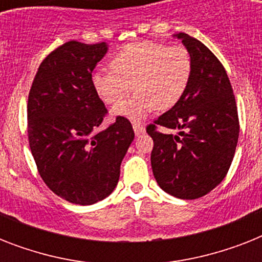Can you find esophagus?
I'll return each instance as SVG.
<instances>
[{"label":"esophagus","instance_id":"obj_1","mask_svg":"<svg viewBox=\"0 0 262 262\" xmlns=\"http://www.w3.org/2000/svg\"><path fill=\"white\" fill-rule=\"evenodd\" d=\"M133 129H135L136 136H140L143 135V133H145V127L139 122H133Z\"/></svg>","mask_w":262,"mask_h":262}]
</instances>
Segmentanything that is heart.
Masks as SVG:
<instances>
[{
    "mask_svg": "<svg viewBox=\"0 0 262 262\" xmlns=\"http://www.w3.org/2000/svg\"><path fill=\"white\" fill-rule=\"evenodd\" d=\"M111 69L92 76L94 87L106 104H118L130 93L135 96L114 108L115 115L141 119L154 108L167 110L179 102L190 83L193 61L182 45L135 42L111 58Z\"/></svg>",
    "mask_w": 262,
    "mask_h": 262,
    "instance_id": "obj_1",
    "label": "heart"
}]
</instances>
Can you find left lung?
<instances>
[{
	"label": "left lung",
	"instance_id": "1",
	"mask_svg": "<svg viewBox=\"0 0 262 262\" xmlns=\"http://www.w3.org/2000/svg\"><path fill=\"white\" fill-rule=\"evenodd\" d=\"M181 39L193 61L186 92L167 113L147 126L154 140L152 171L166 193L182 200L203 197L215 189L234 159L239 119L227 72L204 43L190 35ZM158 126L178 130L177 135Z\"/></svg>",
	"mask_w": 262,
	"mask_h": 262
}]
</instances>
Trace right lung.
<instances>
[{"label": "right lung", "instance_id": "1", "mask_svg": "<svg viewBox=\"0 0 262 262\" xmlns=\"http://www.w3.org/2000/svg\"><path fill=\"white\" fill-rule=\"evenodd\" d=\"M106 53L104 42L63 43L43 59L28 95V141L38 171L72 204L91 205L113 193L135 139L130 121L121 115L98 130L107 108L92 71Z\"/></svg>", "mask_w": 262, "mask_h": 262}]
</instances>
